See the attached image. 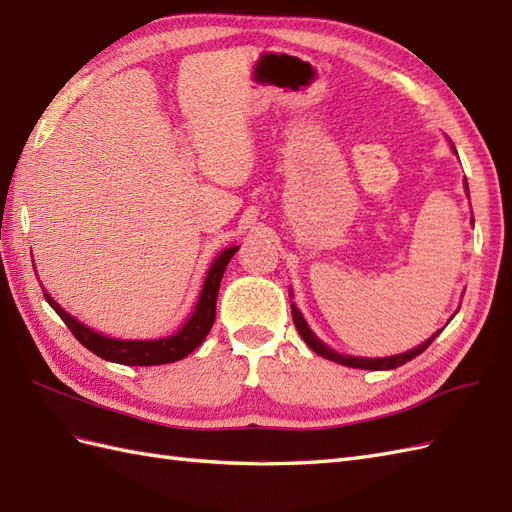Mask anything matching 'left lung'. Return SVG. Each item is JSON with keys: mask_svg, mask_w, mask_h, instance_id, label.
<instances>
[{"mask_svg": "<svg viewBox=\"0 0 512 512\" xmlns=\"http://www.w3.org/2000/svg\"><path fill=\"white\" fill-rule=\"evenodd\" d=\"M454 153H456V151H454ZM465 190H467V181H465ZM467 194H469V192H467ZM471 222H474V220H471ZM292 318H294L298 335L305 339V344H307L313 352H316V355H320V357H324V359H329V361H335V363H339V365H348V368H359V370H393V368H400V365H404L406 361H411V359H415L417 355H422V352H424L432 342H435V337L441 333V331H437L430 339H426L424 344H419L417 348H413V350H409V352H402V355H396V357H383V359L344 357V355H339V352H335L333 348L324 346V344L320 342V339H318L316 335H313V331L307 326L305 318L300 316V311L296 309L294 303H292Z\"/></svg>", "mask_w": 512, "mask_h": 512, "instance_id": "1", "label": "left lung"}]
</instances>
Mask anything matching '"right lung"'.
Listing matches in <instances>:
<instances>
[{
    "label": "right lung",
    "instance_id": "obj_1",
    "mask_svg": "<svg viewBox=\"0 0 512 512\" xmlns=\"http://www.w3.org/2000/svg\"><path fill=\"white\" fill-rule=\"evenodd\" d=\"M238 251V246H229L222 251L216 261L209 268L203 290L199 296V303H196L192 316L188 322L181 326V329L164 339H151V342H138V339H112L108 335H101L93 329H88L82 322H77L73 316H69L54 298H51L45 290V300L51 305L62 322L69 326V331L75 335L77 342L86 346L90 352H95L97 357L121 363V365H162V363H173L183 357H188L194 348H199L203 339L207 337L209 329L214 326L216 320V298H218V287L222 281V274L231 261V257Z\"/></svg>",
    "mask_w": 512,
    "mask_h": 512
}]
</instances>
